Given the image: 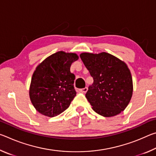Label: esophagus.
Instances as JSON below:
<instances>
[{
	"label": "esophagus",
	"instance_id": "esophagus-1",
	"mask_svg": "<svg viewBox=\"0 0 156 156\" xmlns=\"http://www.w3.org/2000/svg\"><path fill=\"white\" fill-rule=\"evenodd\" d=\"M88 90V88L87 87H84L83 89H80V91L82 92V93H86L87 91Z\"/></svg>",
	"mask_w": 156,
	"mask_h": 156
}]
</instances>
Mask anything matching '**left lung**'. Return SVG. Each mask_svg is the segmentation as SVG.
Here are the masks:
<instances>
[{"mask_svg": "<svg viewBox=\"0 0 156 156\" xmlns=\"http://www.w3.org/2000/svg\"><path fill=\"white\" fill-rule=\"evenodd\" d=\"M84 66L94 78L85 96L92 109L104 117L125 109L133 94V80L126 63L106 52L82 53Z\"/></svg>", "mask_w": 156, "mask_h": 156, "instance_id": "8db88e82", "label": "left lung"}]
</instances>
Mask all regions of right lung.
<instances>
[{
  "label": "right lung",
  "mask_w": 156,
  "mask_h": 156,
  "mask_svg": "<svg viewBox=\"0 0 156 156\" xmlns=\"http://www.w3.org/2000/svg\"><path fill=\"white\" fill-rule=\"evenodd\" d=\"M75 53L60 51L51 55L36 68L30 87V98L34 108L48 117L60 114L69 107L76 95L72 62L78 59Z\"/></svg>",
  "instance_id": "right-lung-1"
}]
</instances>
